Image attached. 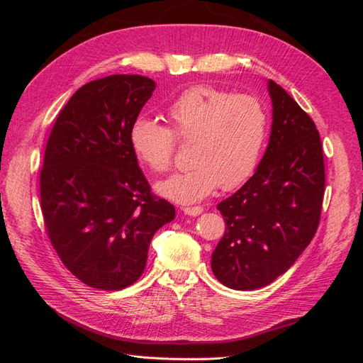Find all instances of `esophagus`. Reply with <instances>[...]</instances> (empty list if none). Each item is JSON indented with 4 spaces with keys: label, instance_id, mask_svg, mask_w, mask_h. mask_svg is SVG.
<instances>
[{
    "label": "esophagus",
    "instance_id": "esophagus-1",
    "mask_svg": "<svg viewBox=\"0 0 363 363\" xmlns=\"http://www.w3.org/2000/svg\"><path fill=\"white\" fill-rule=\"evenodd\" d=\"M183 213L189 215V216H199L203 212V207L201 206H194V207H182Z\"/></svg>",
    "mask_w": 363,
    "mask_h": 363
}]
</instances>
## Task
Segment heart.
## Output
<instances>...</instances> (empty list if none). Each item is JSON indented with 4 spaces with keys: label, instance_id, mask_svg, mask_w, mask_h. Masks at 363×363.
<instances>
[{
    "label": "heart",
    "instance_id": "heart-1",
    "mask_svg": "<svg viewBox=\"0 0 363 363\" xmlns=\"http://www.w3.org/2000/svg\"><path fill=\"white\" fill-rule=\"evenodd\" d=\"M164 116L169 127L138 118L130 128L131 150L152 172L169 169L175 138L191 144V167L156 186L164 199L200 201L219 184L236 188L257 168L269 131L267 107L257 96L194 86L175 98Z\"/></svg>",
    "mask_w": 363,
    "mask_h": 363
}]
</instances>
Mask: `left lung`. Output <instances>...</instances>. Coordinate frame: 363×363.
I'll use <instances>...</instances> for the list:
<instances>
[{
    "instance_id": "1",
    "label": "left lung",
    "mask_w": 363,
    "mask_h": 363,
    "mask_svg": "<svg viewBox=\"0 0 363 363\" xmlns=\"http://www.w3.org/2000/svg\"><path fill=\"white\" fill-rule=\"evenodd\" d=\"M269 144L255 175L218 204L224 236L212 255L215 277L252 291L286 272L320 225L325 186L321 138L312 118L276 82Z\"/></svg>"
}]
</instances>
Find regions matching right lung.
<instances>
[{
    "mask_svg": "<svg viewBox=\"0 0 363 363\" xmlns=\"http://www.w3.org/2000/svg\"><path fill=\"white\" fill-rule=\"evenodd\" d=\"M156 83L116 74L86 83L50 133L40 169L47 235L74 276L119 291L145 269L157 230L175 208L151 192L130 145V128Z\"/></svg>",
    "mask_w": 363,
    "mask_h": 363,
    "instance_id": "obj_1",
    "label": "right lung"
}]
</instances>
